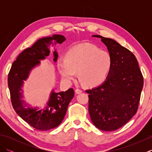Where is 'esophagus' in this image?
<instances>
[{"label": "esophagus", "mask_w": 152, "mask_h": 152, "mask_svg": "<svg viewBox=\"0 0 152 152\" xmlns=\"http://www.w3.org/2000/svg\"><path fill=\"white\" fill-rule=\"evenodd\" d=\"M75 93H76V94H80V93H82V91L81 89H76L75 90Z\"/></svg>", "instance_id": "esophagus-1"}]
</instances>
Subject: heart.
<instances>
[{
	"label": "heart",
	"instance_id": "heart-1",
	"mask_svg": "<svg viewBox=\"0 0 152 152\" xmlns=\"http://www.w3.org/2000/svg\"><path fill=\"white\" fill-rule=\"evenodd\" d=\"M58 70L65 82L78 78L85 86L93 88L102 84L110 71L112 58L107 51L101 50L95 45L86 44L71 48L65 59H59Z\"/></svg>",
	"mask_w": 152,
	"mask_h": 152
}]
</instances>
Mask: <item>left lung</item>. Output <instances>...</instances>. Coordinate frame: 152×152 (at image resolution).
I'll list each match as a JSON object with an SVG mask.
<instances>
[{
  "mask_svg": "<svg viewBox=\"0 0 152 152\" xmlns=\"http://www.w3.org/2000/svg\"><path fill=\"white\" fill-rule=\"evenodd\" d=\"M112 58V67L106 81L86 90L89 113L100 130L112 131L121 127L136 114L144 78L134 55L114 40L100 35Z\"/></svg>",
  "mask_w": 152,
  "mask_h": 152,
  "instance_id": "1",
  "label": "left lung"
}]
</instances>
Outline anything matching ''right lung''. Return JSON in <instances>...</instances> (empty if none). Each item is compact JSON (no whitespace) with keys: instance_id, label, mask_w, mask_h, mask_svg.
I'll list each match as a JSON object with an SVG mask.
<instances>
[{"instance_id":"add662e5","label":"right lung","mask_w":152,"mask_h":152,"mask_svg":"<svg viewBox=\"0 0 152 152\" xmlns=\"http://www.w3.org/2000/svg\"><path fill=\"white\" fill-rule=\"evenodd\" d=\"M53 40H56V44H61L66 39L60 34L39 39L31 48L19 55L12 63L8 76V85L14 110L28 124L40 131L52 129L61 124L66 114L68 106L74 95L72 88L65 92L52 91L47 106L41 110L30 108L21 99L23 81L27 80L32 69L40 64V60L49 56L50 51L48 46L52 43ZM53 55V61L56 62L58 57L56 51Z\"/></svg>"}]
</instances>
